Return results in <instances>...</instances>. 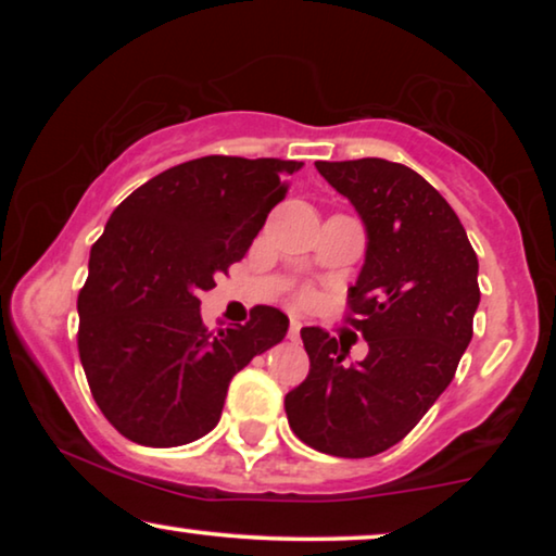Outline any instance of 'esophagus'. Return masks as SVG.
<instances>
[{
	"instance_id": "obj_1",
	"label": "esophagus",
	"mask_w": 556,
	"mask_h": 556,
	"mask_svg": "<svg viewBox=\"0 0 556 556\" xmlns=\"http://www.w3.org/2000/svg\"><path fill=\"white\" fill-rule=\"evenodd\" d=\"M299 333H301V321L291 318V326H288V339L295 341V339H299Z\"/></svg>"
}]
</instances>
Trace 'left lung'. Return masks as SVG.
<instances>
[{"label": "left lung", "instance_id": "8db88e82", "mask_svg": "<svg viewBox=\"0 0 556 556\" xmlns=\"http://www.w3.org/2000/svg\"><path fill=\"white\" fill-rule=\"evenodd\" d=\"M367 225V261L349 288V326L369 354L321 326L301 329L308 377L286 394L299 440L337 458H369L400 443L451 384L473 337L478 257L458 215L430 181L387 159L316 162Z\"/></svg>", "mask_w": 556, "mask_h": 556}]
</instances>
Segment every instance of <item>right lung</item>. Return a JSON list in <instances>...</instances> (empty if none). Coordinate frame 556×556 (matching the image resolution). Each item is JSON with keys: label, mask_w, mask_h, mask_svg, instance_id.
I'll return each mask as SVG.
<instances>
[{"label": "right lung", "mask_w": 556, "mask_h": 556, "mask_svg": "<svg viewBox=\"0 0 556 556\" xmlns=\"http://www.w3.org/2000/svg\"><path fill=\"white\" fill-rule=\"evenodd\" d=\"M301 162L202 156L172 166L113 210L78 293V352L96 405L121 435L174 447L207 435L230 379L278 344L288 316L250 308L210 331L200 293L245 257Z\"/></svg>", "instance_id": "1"}]
</instances>
